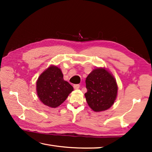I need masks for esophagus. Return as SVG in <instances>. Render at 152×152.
Segmentation results:
<instances>
[{
	"label": "esophagus",
	"instance_id": "esophagus-1",
	"mask_svg": "<svg viewBox=\"0 0 152 152\" xmlns=\"http://www.w3.org/2000/svg\"><path fill=\"white\" fill-rule=\"evenodd\" d=\"M73 87H74V88L75 89H78L80 88V86L79 84H74V85L73 86Z\"/></svg>",
	"mask_w": 152,
	"mask_h": 152
}]
</instances>
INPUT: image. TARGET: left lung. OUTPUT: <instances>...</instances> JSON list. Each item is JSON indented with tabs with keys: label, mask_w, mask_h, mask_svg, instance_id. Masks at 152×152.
I'll use <instances>...</instances> for the list:
<instances>
[{
	"label": "left lung",
	"mask_w": 152,
	"mask_h": 152,
	"mask_svg": "<svg viewBox=\"0 0 152 152\" xmlns=\"http://www.w3.org/2000/svg\"><path fill=\"white\" fill-rule=\"evenodd\" d=\"M88 91L85 93L87 102L95 112L110 108L117 96L118 86L115 80L108 70L96 69L86 80Z\"/></svg>",
	"instance_id": "left-lung-1"
}]
</instances>
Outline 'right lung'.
<instances>
[{
    "label": "right lung",
    "instance_id": "right-lung-1",
    "mask_svg": "<svg viewBox=\"0 0 152 152\" xmlns=\"http://www.w3.org/2000/svg\"><path fill=\"white\" fill-rule=\"evenodd\" d=\"M73 87L64 81L61 69L50 66L42 73L37 82V95L45 105L56 108L65 101Z\"/></svg>",
    "mask_w": 152,
    "mask_h": 152
}]
</instances>
